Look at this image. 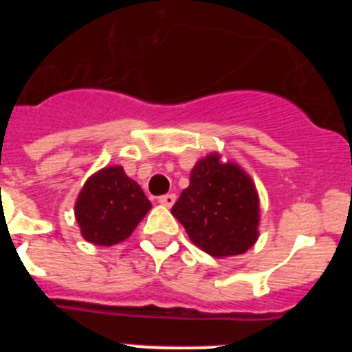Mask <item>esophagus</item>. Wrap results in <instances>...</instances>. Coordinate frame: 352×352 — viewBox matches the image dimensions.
Instances as JSON below:
<instances>
[{
    "instance_id": "1",
    "label": "esophagus",
    "mask_w": 352,
    "mask_h": 352,
    "mask_svg": "<svg viewBox=\"0 0 352 352\" xmlns=\"http://www.w3.org/2000/svg\"><path fill=\"white\" fill-rule=\"evenodd\" d=\"M158 203H160L162 206L170 208V206H173L174 203H176V195H174V194H166V195H162V197H158Z\"/></svg>"
}]
</instances>
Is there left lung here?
I'll use <instances>...</instances> for the list:
<instances>
[{"label":"left lung","mask_w":352,"mask_h":352,"mask_svg":"<svg viewBox=\"0 0 352 352\" xmlns=\"http://www.w3.org/2000/svg\"><path fill=\"white\" fill-rule=\"evenodd\" d=\"M170 213L192 243L213 257L239 256L259 238V195L252 178L234 162L211 153L190 173Z\"/></svg>","instance_id":"8db88e82"}]
</instances>
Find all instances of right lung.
<instances>
[{
  "mask_svg": "<svg viewBox=\"0 0 352 352\" xmlns=\"http://www.w3.org/2000/svg\"><path fill=\"white\" fill-rule=\"evenodd\" d=\"M151 210L141 186L121 166L104 167L84 183L76 201V220L86 241L111 247L129 238Z\"/></svg>",
  "mask_w": 352,
  "mask_h": 352,
  "instance_id": "right-lung-1",
  "label": "right lung"
}]
</instances>
